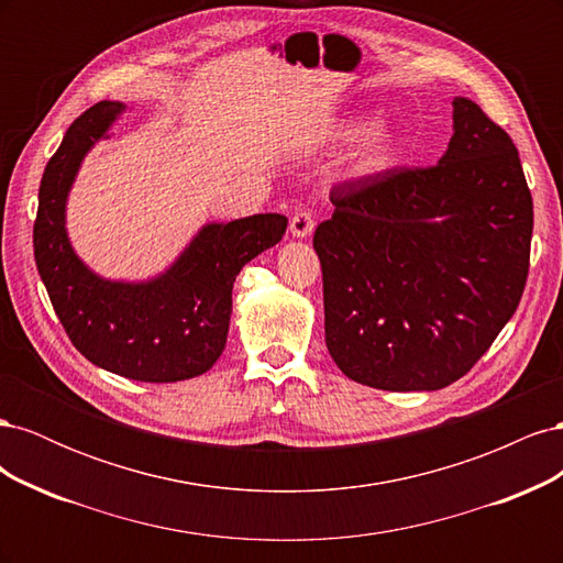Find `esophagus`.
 Returning <instances> with one entry per match:
<instances>
[{
	"mask_svg": "<svg viewBox=\"0 0 563 563\" xmlns=\"http://www.w3.org/2000/svg\"><path fill=\"white\" fill-rule=\"evenodd\" d=\"M312 230H314V213L310 209H302V211L294 213V218H291L294 236H300L302 240V236H310Z\"/></svg>",
	"mask_w": 563,
	"mask_h": 563,
	"instance_id": "34e87169",
	"label": "esophagus"
}]
</instances>
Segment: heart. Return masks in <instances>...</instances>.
Returning a JSON list of instances; mask_svg holds the SVG:
<instances>
[{
    "mask_svg": "<svg viewBox=\"0 0 563 563\" xmlns=\"http://www.w3.org/2000/svg\"><path fill=\"white\" fill-rule=\"evenodd\" d=\"M362 137L352 155V172L356 176L380 174L395 159V139L387 129H371V119L350 117L338 122L333 129L335 143H354Z\"/></svg>",
    "mask_w": 563,
    "mask_h": 563,
    "instance_id": "heart-1",
    "label": "heart"
}]
</instances>
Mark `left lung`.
<instances>
[{
	"label": "left lung",
	"instance_id": "1",
	"mask_svg": "<svg viewBox=\"0 0 563 563\" xmlns=\"http://www.w3.org/2000/svg\"><path fill=\"white\" fill-rule=\"evenodd\" d=\"M331 203L312 244L338 368L387 391L463 378L515 314L528 277L533 199L507 131L455 98L439 164L340 183Z\"/></svg>",
	"mask_w": 563,
	"mask_h": 563
}]
</instances>
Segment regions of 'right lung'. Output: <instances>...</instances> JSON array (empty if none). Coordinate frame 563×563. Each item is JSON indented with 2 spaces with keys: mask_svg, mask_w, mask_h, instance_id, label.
I'll return each instance as SVG.
<instances>
[{
  "mask_svg": "<svg viewBox=\"0 0 563 563\" xmlns=\"http://www.w3.org/2000/svg\"><path fill=\"white\" fill-rule=\"evenodd\" d=\"M122 112V103L100 100L75 119L48 159L32 230L37 269L67 338L91 364L141 383L197 378L225 350L236 275L282 240L288 220L258 213L211 223L157 279H100L67 240L65 201L84 155L110 139Z\"/></svg>",
  "mask_w": 563,
  "mask_h": 563,
  "instance_id": "1",
  "label": "right lung"
}]
</instances>
